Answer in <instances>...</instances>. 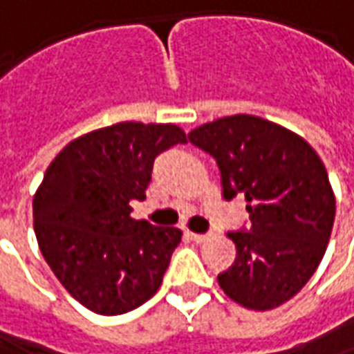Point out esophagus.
<instances>
[{
    "mask_svg": "<svg viewBox=\"0 0 354 354\" xmlns=\"http://www.w3.org/2000/svg\"><path fill=\"white\" fill-rule=\"evenodd\" d=\"M189 236L194 238L197 244H203V242H209V240L213 238V234H197V232H189Z\"/></svg>",
    "mask_w": 354,
    "mask_h": 354,
    "instance_id": "34e87169",
    "label": "esophagus"
}]
</instances>
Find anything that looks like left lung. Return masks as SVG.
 Masks as SVG:
<instances>
[{"label": "left lung", "mask_w": 354, "mask_h": 354, "mask_svg": "<svg viewBox=\"0 0 354 354\" xmlns=\"http://www.w3.org/2000/svg\"><path fill=\"white\" fill-rule=\"evenodd\" d=\"M215 157L227 199L246 197L250 232H228L236 259L218 287L248 310L283 306L316 273L328 250L335 194L328 170L295 131L252 114L218 118L189 131Z\"/></svg>", "instance_id": "8db88e82"}]
</instances>
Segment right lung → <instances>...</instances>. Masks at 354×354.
I'll return each instance as SVG.
<instances>
[{
  "instance_id": "right-lung-1",
  "label": "right lung",
  "mask_w": 354,
  "mask_h": 354,
  "mask_svg": "<svg viewBox=\"0 0 354 354\" xmlns=\"http://www.w3.org/2000/svg\"><path fill=\"white\" fill-rule=\"evenodd\" d=\"M174 124L120 122L69 141L32 199L38 248L67 292L100 316L141 306L162 283L176 227L131 217L145 199L155 158L186 143Z\"/></svg>"
}]
</instances>
